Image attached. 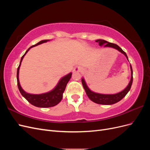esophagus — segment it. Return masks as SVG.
Returning a JSON list of instances; mask_svg holds the SVG:
<instances>
[{"label":"esophagus","mask_w":150,"mask_h":150,"mask_svg":"<svg viewBox=\"0 0 150 150\" xmlns=\"http://www.w3.org/2000/svg\"><path fill=\"white\" fill-rule=\"evenodd\" d=\"M81 71H82V69H81V67L79 66H76L74 69V71L75 72H81Z\"/></svg>","instance_id":"34e87169"}]
</instances>
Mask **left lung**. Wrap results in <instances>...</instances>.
<instances>
[{
  "label": "left lung",
  "instance_id": "8db88e82",
  "mask_svg": "<svg viewBox=\"0 0 150 150\" xmlns=\"http://www.w3.org/2000/svg\"><path fill=\"white\" fill-rule=\"evenodd\" d=\"M96 42H98L99 45L100 46H103L104 47H111V48L117 50V51L120 52L121 53L123 54L124 55L126 56L127 59L128 60V56H127L126 52L122 51V49L117 46V45H116L115 44H113V43L109 42L106 41V40H103V39H98L96 40ZM130 69H131V79H130V81H129L128 85L127 86V87L125 89L121 91V92H119V93H116V94H101V93H95L89 88L87 84H86V83L84 78H83L82 79H81V81H82L83 88L85 90V92H86V94H87V96L92 101H93L95 103L99 104L110 105V104H115L117 102H119L126 96L127 93L129 92V91L131 89V85H132V83H133V69H132V67H131V64H130Z\"/></svg>",
  "mask_w": 150,
  "mask_h": 150
}]
</instances>
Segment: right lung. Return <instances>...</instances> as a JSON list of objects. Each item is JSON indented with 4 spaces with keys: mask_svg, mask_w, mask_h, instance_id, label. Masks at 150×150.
Listing matches in <instances>:
<instances>
[{
    "mask_svg": "<svg viewBox=\"0 0 150 150\" xmlns=\"http://www.w3.org/2000/svg\"><path fill=\"white\" fill-rule=\"evenodd\" d=\"M51 40H40V42L37 43L36 44L30 47L28 50H27L25 53L24 54L23 56L21 57V62L19 67L17 68V86L22 96L24 97V98L28 101L29 103H30L31 104L39 108H49L52 107L57 105V104L59 103L62 99V94L64 93L66 85L67 83L69 82L70 80L71 76H72V72L66 74V76H63L62 78L60 79L57 85L54 87L53 89L50 91L49 92L42 93V94H30L28 93H26L25 91L22 88L20 84L19 79V69L21 65V62L23 59L24 57L28 52L29 49L32 47L37 46L39 44H41L42 43L47 42L48 41H50Z\"/></svg>",
    "mask_w": 150,
    "mask_h": 150,
    "instance_id": "1",
    "label": "right lung"
}]
</instances>
